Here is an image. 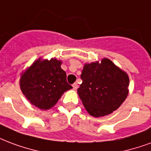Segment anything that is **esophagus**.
I'll use <instances>...</instances> for the list:
<instances>
[{
	"mask_svg": "<svg viewBox=\"0 0 151 151\" xmlns=\"http://www.w3.org/2000/svg\"><path fill=\"white\" fill-rule=\"evenodd\" d=\"M78 83H73V88L74 90H77V89H78Z\"/></svg>",
	"mask_w": 151,
	"mask_h": 151,
	"instance_id": "obj_1",
	"label": "esophagus"
}]
</instances>
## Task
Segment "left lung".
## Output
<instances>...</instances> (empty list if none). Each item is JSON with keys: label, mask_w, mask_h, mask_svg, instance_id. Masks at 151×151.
Returning a JSON list of instances; mask_svg holds the SVG:
<instances>
[{"label": "left lung", "mask_w": 151, "mask_h": 151, "mask_svg": "<svg viewBox=\"0 0 151 151\" xmlns=\"http://www.w3.org/2000/svg\"><path fill=\"white\" fill-rule=\"evenodd\" d=\"M79 97L90 115L110 114L120 106L128 94L129 78L109 59L85 65Z\"/></svg>", "instance_id": "left-lung-1"}]
</instances>
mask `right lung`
Listing matches in <instances>:
<instances>
[{
  "mask_svg": "<svg viewBox=\"0 0 151 151\" xmlns=\"http://www.w3.org/2000/svg\"><path fill=\"white\" fill-rule=\"evenodd\" d=\"M57 59L36 61L22 74L20 85L28 100L41 110L55 105L62 93L72 86L66 80V73Z\"/></svg>",
  "mask_w": 151,
  "mask_h": 151,
  "instance_id": "right-lung-1",
  "label": "right lung"
}]
</instances>
